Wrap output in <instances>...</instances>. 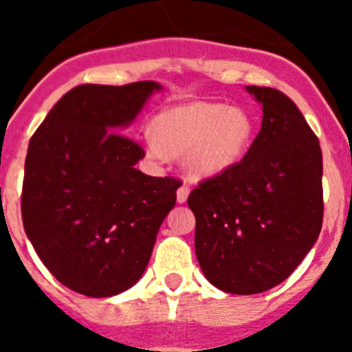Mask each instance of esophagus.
<instances>
[{"instance_id":"34e87169","label":"esophagus","mask_w":352,"mask_h":352,"mask_svg":"<svg viewBox=\"0 0 352 352\" xmlns=\"http://www.w3.org/2000/svg\"><path fill=\"white\" fill-rule=\"evenodd\" d=\"M188 194H190V188H188V186H186V185L179 186L178 192H176V199H178V203L179 204L185 203L186 197H188Z\"/></svg>"}]
</instances>
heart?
Segmentation results:
<instances>
[{"label":"heart","mask_w":352,"mask_h":352,"mask_svg":"<svg viewBox=\"0 0 352 352\" xmlns=\"http://www.w3.org/2000/svg\"><path fill=\"white\" fill-rule=\"evenodd\" d=\"M256 125L243 109L219 102H188L167 109L155 120L149 153L183 157L192 178H213L231 170L250 149Z\"/></svg>","instance_id":"obj_1"}]
</instances>
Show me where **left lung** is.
<instances>
[{
	"label": "left lung",
	"instance_id": "left-lung-1",
	"mask_svg": "<svg viewBox=\"0 0 352 352\" xmlns=\"http://www.w3.org/2000/svg\"><path fill=\"white\" fill-rule=\"evenodd\" d=\"M263 104L248 153L188 195L195 254L223 292L257 294L284 282L322 227V151L296 104L278 89L247 86Z\"/></svg>",
	"mask_w": 352,
	"mask_h": 352
}]
</instances>
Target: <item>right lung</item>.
<instances>
[{
    "mask_svg": "<svg viewBox=\"0 0 352 352\" xmlns=\"http://www.w3.org/2000/svg\"><path fill=\"white\" fill-rule=\"evenodd\" d=\"M153 80L65 93L31 138L24 164V231L45 268L72 291L107 298L144 273L176 204V178L135 169L144 149L125 135Z\"/></svg>",
    "mask_w": 352,
    "mask_h": 352,
    "instance_id": "obj_1",
    "label": "right lung"
}]
</instances>
